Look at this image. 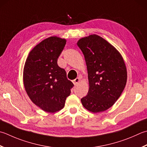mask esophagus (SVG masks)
I'll return each instance as SVG.
<instances>
[{
  "mask_svg": "<svg viewBox=\"0 0 147 147\" xmlns=\"http://www.w3.org/2000/svg\"><path fill=\"white\" fill-rule=\"evenodd\" d=\"M80 79L79 78H76V79L73 80V83L74 85H78V83L80 82Z\"/></svg>",
  "mask_w": 147,
  "mask_h": 147,
  "instance_id": "34e87169",
  "label": "esophagus"
}]
</instances>
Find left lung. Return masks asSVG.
Instances as JSON below:
<instances>
[{
	"label": "left lung",
	"instance_id": "8db88e82",
	"mask_svg": "<svg viewBox=\"0 0 147 147\" xmlns=\"http://www.w3.org/2000/svg\"><path fill=\"white\" fill-rule=\"evenodd\" d=\"M77 45L84 55L90 87L81 99L82 105L93 113L104 111L115 103L125 87L124 61L115 48L96 34L83 37Z\"/></svg>",
	"mask_w": 147,
	"mask_h": 147
}]
</instances>
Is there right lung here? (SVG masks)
Here are the masks:
<instances>
[{"label": "right lung", "mask_w": 147, "mask_h": 147, "mask_svg": "<svg viewBox=\"0 0 147 147\" xmlns=\"http://www.w3.org/2000/svg\"><path fill=\"white\" fill-rule=\"evenodd\" d=\"M65 43V39L57 36L43 40L31 50L24 65V83L28 97L50 113L64 108L74 86L65 71L57 64Z\"/></svg>", "instance_id": "right-lung-1"}]
</instances>
